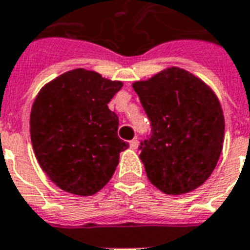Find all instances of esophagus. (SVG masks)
<instances>
[{
    "instance_id": "34e87169",
    "label": "esophagus",
    "mask_w": 250,
    "mask_h": 250,
    "mask_svg": "<svg viewBox=\"0 0 250 250\" xmlns=\"http://www.w3.org/2000/svg\"><path fill=\"white\" fill-rule=\"evenodd\" d=\"M138 146H139V142L136 141V139H132V141L130 142V147L132 148V150H136Z\"/></svg>"
}]
</instances>
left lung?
Instances as JSON below:
<instances>
[{
    "mask_svg": "<svg viewBox=\"0 0 250 250\" xmlns=\"http://www.w3.org/2000/svg\"><path fill=\"white\" fill-rule=\"evenodd\" d=\"M151 122L141 161L148 181L162 193L198 188L220 159L225 119L213 89L186 69L170 66L132 84Z\"/></svg>",
    "mask_w": 250,
    "mask_h": 250,
    "instance_id": "8db88e82",
    "label": "left lung"
}]
</instances>
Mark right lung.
<instances>
[{"mask_svg": "<svg viewBox=\"0 0 250 250\" xmlns=\"http://www.w3.org/2000/svg\"><path fill=\"white\" fill-rule=\"evenodd\" d=\"M123 85L84 68L62 73L37 93L30 139L37 162L53 184L82 197L108 184L128 143L107 104Z\"/></svg>", "mask_w": 250, "mask_h": 250, "instance_id": "add662e5", "label": "right lung"}]
</instances>
